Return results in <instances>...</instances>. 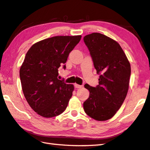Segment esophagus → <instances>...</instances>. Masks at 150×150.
Wrapping results in <instances>:
<instances>
[{
	"label": "esophagus",
	"instance_id": "obj_1",
	"mask_svg": "<svg viewBox=\"0 0 150 150\" xmlns=\"http://www.w3.org/2000/svg\"><path fill=\"white\" fill-rule=\"evenodd\" d=\"M82 87V86L77 84V83H75V84H74V88H81Z\"/></svg>",
	"mask_w": 150,
	"mask_h": 150
}]
</instances>
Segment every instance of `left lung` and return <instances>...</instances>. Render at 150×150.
Listing matches in <instances>:
<instances>
[{
    "instance_id": "1",
    "label": "left lung",
    "mask_w": 150,
    "mask_h": 150,
    "mask_svg": "<svg viewBox=\"0 0 150 150\" xmlns=\"http://www.w3.org/2000/svg\"><path fill=\"white\" fill-rule=\"evenodd\" d=\"M83 41L90 51L99 84L86 83L90 96L83 102L89 117L99 121L110 119L121 107L127 95L131 73L130 64L120 45L99 33L86 35Z\"/></svg>"
}]
</instances>
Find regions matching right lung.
Instances as JSON below:
<instances>
[{
	"instance_id": "add662e5",
	"label": "right lung",
	"mask_w": 150,
	"mask_h": 150,
	"mask_svg": "<svg viewBox=\"0 0 150 150\" xmlns=\"http://www.w3.org/2000/svg\"><path fill=\"white\" fill-rule=\"evenodd\" d=\"M81 35L55 36L31 47L20 70L23 95L35 112L46 118L62 113L72 96L74 86L58 79L68 55Z\"/></svg>"
}]
</instances>
